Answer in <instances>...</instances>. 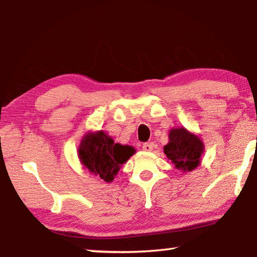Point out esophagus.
<instances>
[{
	"label": "esophagus",
	"instance_id": "obj_1",
	"mask_svg": "<svg viewBox=\"0 0 257 257\" xmlns=\"http://www.w3.org/2000/svg\"><path fill=\"white\" fill-rule=\"evenodd\" d=\"M153 147H154V144L153 143H145V144H143V149H144L145 152L153 151Z\"/></svg>",
	"mask_w": 257,
	"mask_h": 257
}]
</instances>
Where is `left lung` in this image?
Returning a JSON list of instances; mask_svg holds the SVG:
<instances>
[{
	"label": "left lung",
	"instance_id": "1",
	"mask_svg": "<svg viewBox=\"0 0 257 257\" xmlns=\"http://www.w3.org/2000/svg\"><path fill=\"white\" fill-rule=\"evenodd\" d=\"M203 152V144L195 135L185 128L172 129L170 142L164 147V153L173 162L176 169L192 171L200 164V157Z\"/></svg>",
	"mask_w": 257,
	"mask_h": 257
}]
</instances>
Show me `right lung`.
Listing matches in <instances>:
<instances>
[{
  "label": "right lung",
  "mask_w": 257,
  "mask_h": 257,
  "mask_svg": "<svg viewBox=\"0 0 257 257\" xmlns=\"http://www.w3.org/2000/svg\"><path fill=\"white\" fill-rule=\"evenodd\" d=\"M135 153L132 146L114 144L103 132L84 136L78 148V157L91 173L105 182H112L120 166Z\"/></svg>",
  "instance_id": "add662e5"
}]
</instances>
